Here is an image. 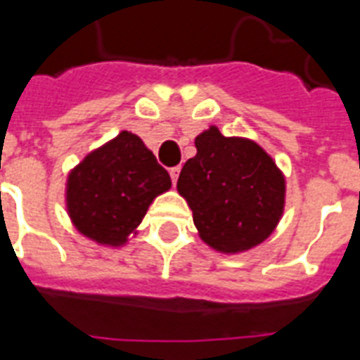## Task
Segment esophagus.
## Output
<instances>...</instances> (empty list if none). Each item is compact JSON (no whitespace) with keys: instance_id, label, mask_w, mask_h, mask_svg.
Returning <instances> with one entry per match:
<instances>
[{"instance_id":"obj_1","label":"esophagus","mask_w":360,"mask_h":360,"mask_svg":"<svg viewBox=\"0 0 360 360\" xmlns=\"http://www.w3.org/2000/svg\"><path fill=\"white\" fill-rule=\"evenodd\" d=\"M179 172H181V168L179 166H175V168H170V177H172V183H177V177H179Z\"/></svg>"}]
</instances>
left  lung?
<instances>
[{"mask_svg":"<svg viewBox=\"0 0 360 360\" xmlns=\"http://www.w3.org/2000/svg\"><path fill=\"white\" fill-rule=\"evenodd\" d=\"M195 157L177 179L201 240L221 253L259 246L285 209V177L253 140L224 136L218 127L195 136Z\"/></svg>","mask_w":360,"mask_h":360,"instance_id":"left-lung-1","label":"left lung"}]
</instances>
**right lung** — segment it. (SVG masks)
Wrapping results in <instances>:
<instances>
[{
	"mask_svg": "<svg viewBox=\"0 0 360 360\" xmlns=\"http://www.w3.org/2000/svg\"><path fill=\"white\" fill-rule=\"evenodd\" d=\"M168 172L140 136L122 133L70 172L66 209L75 229L103 246H124L159 194L170 190Z\"/></svg>",
	"mask_w": 360,
	"mask_h": 360,
	"instance_id": "1",
	"label": "right lung"
}]
</instances>
